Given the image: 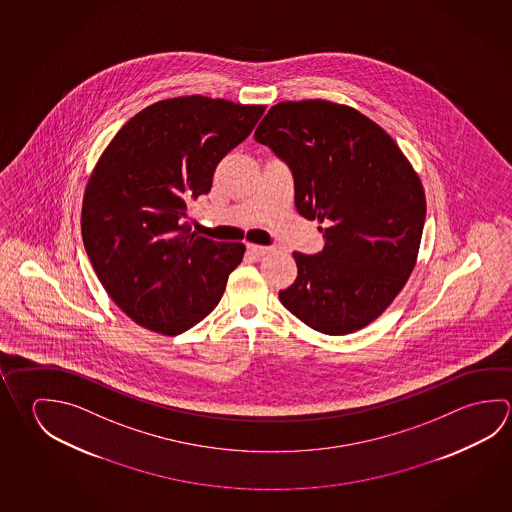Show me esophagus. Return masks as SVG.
<instances>
[{
	"label": "esophagus",
	"instance_id": "esophagus-1",
	"mask_svg": "<svg viewBox=\"0 0 512 512\" xmlns=\"http://www.w3.org/2000/svg\"><path fill=\"white\" fill-rule=\"evenodd\" d=\"M248 252L255 255V257H264V255L273 252V248H269V246H259V244H248Z\"/></svg>",
	"mask_w": 512,
	"mask_h": 512
}]
</instances>
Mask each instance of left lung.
<instances>
[{"label": "left lung", "instance_id": "1", "mask_svg": "<svg viewBox=\"0 0 512 512\" xmlns=\"http://www.w3.org/2000/svg\"><path fill=\"white\" fill-rule=\"evenodd\" d=\"M255 140L287 163L300 216L325 246L293 253L298 275L278 298L314 331H359L394 302L412 273L426 217L421 180L385 129L329 100L280 102Z\"/></svg>", "mask_w": 512, "mask_h": 512}]
</instances>
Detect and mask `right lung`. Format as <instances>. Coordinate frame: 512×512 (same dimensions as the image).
<instances>
[{"mask_svg":"<svg viewBox=\"0 0 512 512\" xmlns=\"http://www.w3.org/2000/svg\"><path fill=\"white\" fill-rule=\"evenodd\" d=\"M264 106L201 95L160 100L118 131L82 201L84 248L111 300L145 329L176 336L212 313L244 244L189 234L190 201L252 133Z\"/></svg>","mask_w":512,"mask_h":512,"instance_id":"obj_1","label":"right lung"}]
</instances>
